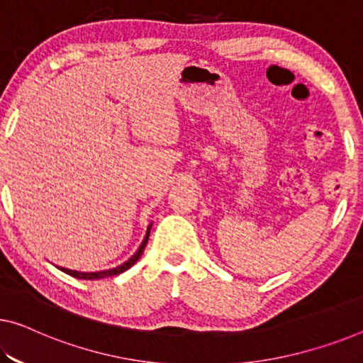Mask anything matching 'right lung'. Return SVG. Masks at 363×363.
I'll return each instance as SVG.
<instances>
[{
  "mask_svg": "<svg viewBox=\"0 0 363 363\" xmlns=\"http://www.w3.org/2000/svg\"><path fill=\"white\" fill-rule=\"evenodd\" d=\"M150 227H152V224L149 225L147 228V233L146 237H144L141 247H139L138 252L131 256L130 259L126 261V263H123L121 266H116L113 267V269H108V271H100V272H77V271H71V269H65V267H61V271L66 272V274H69L72 277H77V279H86V281H94V279H104V277H110V276H116V274H121V272H125L126 269H130V267L136 263V261L139 259V256L143 255L144 248H146L147 245V240H149V232H150Z\"/></svg>",
  "mask_w": 363,
  "mask_h": 363,
  "instance_id": "add662e5",
  "label": "right lung"
}]
</instances>
